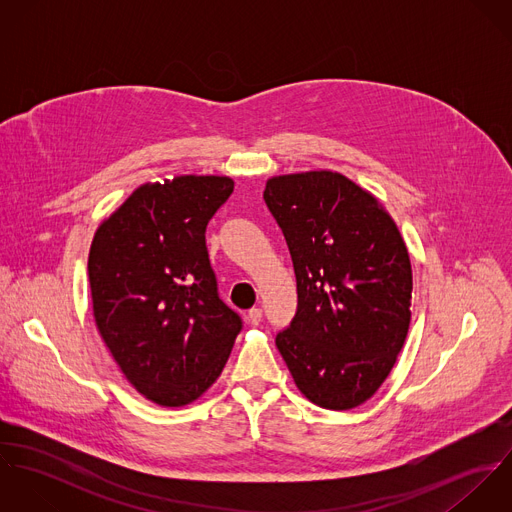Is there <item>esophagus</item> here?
Segmentation results:
<instances>
[{"mask_svg":"<svg viewBox=\"0 0 512 512\" xmlns=\"http://www.w3.org/2000/svg\"><path fill=\"white\" fill-rule=\"evenodd\" d=\"M262 309L260 307H252L250 311H248V321H250V325H260V321H262Z\"/></svg>","mask_w":512,"mask_h":512,"instance_id":"34e87169","label":"esophagus"}]
</instances>
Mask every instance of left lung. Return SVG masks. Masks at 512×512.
I'll list each match as a JSON object with an SVG mask.
<instances>
[{
	"instance_id": "1",
	"label": "left lung",
	"mask_w": 512,
	"mask_h": 512,
	"mask_svg": "<svg viewBox=\"0 0 512 512\" xmlns=\"http://www.w3.org/2000/svg\"><path fill=\"white\" fill-rule=\"evenodd\" d=\"M264 201L297 282V311L276 347L307 400L357 408L386 380L408 335L406 244L378 201L341 173L272 177Z\"/></svg>"
}]
</instances>
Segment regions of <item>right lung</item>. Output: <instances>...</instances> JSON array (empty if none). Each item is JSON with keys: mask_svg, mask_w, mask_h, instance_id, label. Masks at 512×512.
<instances>
[{"mask_svg": "<svg viewBox=\"0 0 512 512\" xmlns=\"http://www.w3.org/2000/svg\"><path fill=\"white\" fill-rule=\"evenodd\" d=\"M232 191V179L215 175L142 185L94 234L88 280L98 331L130 384L159 406L197 400L242 329L219 297L205 240Z\"/></svg>", "mask_w": 512, "mask_h": 512, "instance_id": "right-lung-1", "label": "right lung"}]
</instances>
